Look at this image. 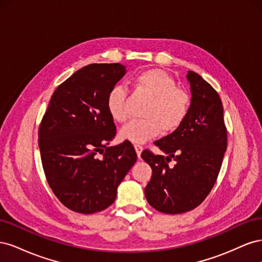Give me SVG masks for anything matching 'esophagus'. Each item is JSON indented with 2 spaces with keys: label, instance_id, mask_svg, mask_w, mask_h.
I'll return each instance as SVG.
<instances>
[{
  "label": "esophagus",
  "instance_id": "1",
  "mask_svg": "<svg viewBox=\"0 0 262 262\" xmlns=\"http://www.w3.org/2000/svg\"><path fill=\"white\" fill-rule=\"evenodd\" d=\"M134 148L137 150V154L139 157H141V153H142V149H143V146L141 144H134Z\"/></svg>",
  "mask_w": 262,
  "mask_h": 262
}]
</instances>
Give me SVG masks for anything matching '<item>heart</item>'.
<instances>
[{"label": "heart", "mask_w": 262, "mask_h": 262, "mask_svg": "<svg viewBox=\"0 0 262 262\" xmlns=\"http://www.w3.org/2000/svg\"><path fill=\"white\" fill-rule=\"evenodd\" d=\"M134 94L148 99L143 112V120H134L124 125L120 138L133 143L157 137L163 131L170 133L184 123L189 114L190 95L178 87L173 77L161 69H149L137 73L130 81ZM106 107L116 122L123 123L129 119L128 92L115 85L107 94Z\"/></svg>", "instance_id": "heart-1"}]
</instances>
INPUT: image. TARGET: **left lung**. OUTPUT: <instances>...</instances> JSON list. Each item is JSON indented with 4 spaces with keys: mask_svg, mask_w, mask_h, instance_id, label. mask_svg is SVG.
<instances>
[{
    "mask_svg": "<svg viewBox=\"0 0 262 262\" xmlns=\"http://www.w3.org/2000/svg\"><path fill=\"white\" fill-rule=\"evenodd\" d=\"M191 87L189 114L177 130L155 141L167 156L148 148L141 157L153 170L145 187L152 207L166 214H180L200 205L215 184L227 147V129L217 92L193 71L187 75ZM176 161L173 168L168 163Z\"/></svg>",
    "mask_w": 262,
    "mask_h": 262,
    "instance_id": "left-lung-1",
    "label": "left lung"
}]
</instances>
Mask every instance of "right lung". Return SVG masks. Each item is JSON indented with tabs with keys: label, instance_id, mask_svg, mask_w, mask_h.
Returning a JSON list of instances; mask_svg holds the SVG:
<instances>
[{
	"label": "right lung",
	"instance_id": "add662e5",
	"mask_svg": "<svg viewBox=\"0 0 262 262\" xmlns=\"http://www.w3.org/2000/svg\"><path fill=\"white\" fill-rule=\"evenodd\" d=\"M119 63L80 69L52 94L38 131L47 181L59 201L77 213L112 205L117 188L137 162L130 141L107 146L116 133L106 98L124 75Z\"/></svg>",
	"mask_w": 262,
	"mask_h": 262
}]
</instances>
